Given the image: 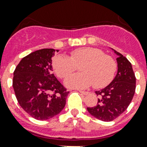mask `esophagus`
I'll use <instances>...</instances> for the list:
<instances>
[{
    "instance_id": "obj_1",
    "label": "esophagus",
    "mask_w": 147,
    "mask_h": 147,
    "mask_svg": "<svg viewBox=\"0 0 147 147\" xmlns=\"http://www.w3.org/2000/svg\"><path fill=\"white\" fill-rule=\"evenodd\" d=\"M79 92H80L81 94H84V95H86V94H88V92H85V91H79Z\"/></svg>"
}]
</instances>
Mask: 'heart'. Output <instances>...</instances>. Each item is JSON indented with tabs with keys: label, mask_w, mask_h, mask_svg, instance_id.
I'll return each mask as SVG.
<instances>
[{
	"label": "heart",
	"mask_w": 147,
	"mask_h": 147,
	"mask_svg": "<svg viewBox=\"0 0 147 147\" xmlns=\"http://www.w3.org/2000/svg\"><path fill=\"white\" fill-rule=\"evenodd\" d=\"M79 66L82 73L68 77L65 82L67 87L78 89L92 85L96 88L105 87L111 82L117 70V63L114 58L93 47L74 49L70 53V57L59 55L53 59V69L60 78H66Z\"/></svg>",
	"instance_id": "heart-1"
}]
</instances>
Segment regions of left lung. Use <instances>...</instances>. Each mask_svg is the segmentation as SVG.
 <instances>
[{
  "label": "left lung",
  "instance_id": "left-lung-1",
  "mask_svg": "<svg viewBox=\"0 0 147 147\" xmlns=\"http://www.w3.org/2000/svg\"><path fill=\"white\" fill-rule=\"evenodd\" d=\"M117 73L107 87L95 92L99 96L94 107H87L94 117L103 121H111L125 111L131 102L136 89V77L129 60L118 52Z\"/></svg>",
  "mask_w": 147,
  "mask_h": 147
}]
</instances>
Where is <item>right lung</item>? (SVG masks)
Here are the masks:
<instances>
[{
  "label": "right lung",
  "mask_w": 147,
  "mask_h": 147,
  "mask_svg": "<svg viewBox=\"0 0 147 147\" xmlns=\"http://www.w3.org/2000/svg\"><path fill=\"white\" fill-rule=\"evenodd\" d=\"M55 51L42 49L31 53L22 59L13 71V88L17 101L29 115L39 121L52 118L62 111L69 93L52 72Z\"/></svg>",
  "instance_id": "obj_1"
}]
</instances>
